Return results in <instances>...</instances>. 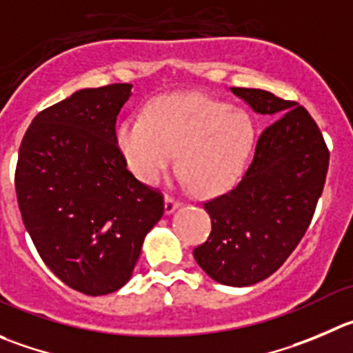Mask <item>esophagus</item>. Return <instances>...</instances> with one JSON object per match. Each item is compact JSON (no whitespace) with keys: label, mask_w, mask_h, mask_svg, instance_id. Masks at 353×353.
Instances as JSON below:
<instances>
[{"label":"esophagus","mask_w":353,"mask_h":353,"mask_svg":"<svg viewBox=\"0 0 353 353\" xmlns=\"http://www.w3.org/2000/svg\"><path fill=\"white\" fill-rule=\"evenodd\" d=\"M179 206H180L179 199H174V197H171V196L164 197V211H166V214H171Z\"/></svg>","instance_id":"obj_1"}]
</instances>
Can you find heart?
<instances>
[{
  "label": "heart",
  "instance_id": "b5f03b06",
  "mask_svg": "<svg viewBox=\"0 0 353 353\" xmlns=\"http://www.w3.org/2000/svg\"><path fill=\"white\" fill-rule=\"evenodd\" d=\"M116 142L140 182L157 185L179 152L183 179L203 196L232 189L250 161L254 124L246 110L203 93H174L149 103L145 117L119 124Z\"/></svg>",
  "mask_w": 353,
  "mask_h": 353
}]
</instances>
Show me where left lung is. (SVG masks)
Here are the masks:
<instances>
[{
  "mask_svg": "<svg viewBox=\"0 0 353 353\" xmlns=\"http://www.w3.org/2000/svg\"><path fill=\"white\" fill-rule=\"evenodd\" d=\"M230 92L254 112L281 116L260 135L241 182L204 203L211 234L194 250L211 279L244 288L274 274L305 236L324 189L330 150L303 105L265 90Z\"/></svg>",
  "mask_w": 353,
  "mask_h": 353,
  "instance_id": "8db88e82",
  "label": "left lung"
}]
</instances>
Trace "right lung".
<instances>
[{"label":"right lung","mask_w":353,"mask_h":353,"mask_svg":"<svg viewBox=\"0 0 353 353\" xmlns=\"http://www.w3.org/2000/svg\"><path fill=\"white\" fill-rule=\"evenodd\" d=\"M132 85L85 88L41 110L19 149L15 190L39 256L72 290L102 296L132 277L164 213L159 190L126 168L116 119Z\"/></svg>","instance_id":"add662e5"}]
</instances>
